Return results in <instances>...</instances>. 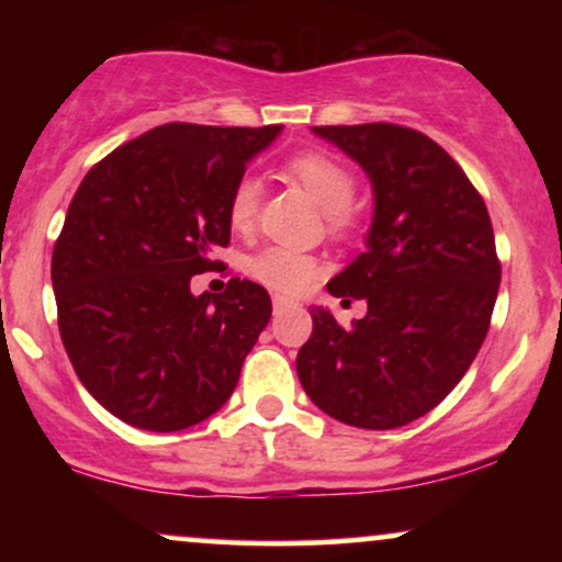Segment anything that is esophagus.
Wrapping results in <instances>:
<instances>
[{
	"instance_id": "1",
	"label": "esophagus",
	"mask_w": 562,
	"mask_h": 562,
	"mask_svg": "<svg viewBox=\"0 0 562 562\" xmlns=\"http://www.w3.org/2000/svg\"><path fill=\"white\" fill-rule=\"evenodd\" d=\"M272 303H274V312H282V308H288V306H295V301L285 299V295H274Z\"/></svg>"
}]
</instances>
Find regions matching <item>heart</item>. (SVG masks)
Returning <instances> with one entry per match:
<instances>
[{"label":"heart","instance_id":"1","mask_svg":"<svg viewBox=\"0 0 562 562\" xmlns=\"http://www.w3.org/2000/svg\"><path fill=\"white\" fill-rule=\"evenodd\" d=\"M288 171L299 179V184L314 203L325 211L333 227H344L348 222V205L353 200V177L344 164L319 150H306L290 158ZM261 203V182L254 173H243L229 192L227 218L235 232H250L256 227ZM250 274L263 285L282 290V293H306L317 285L322 267L314 256L288 248V245H269L248 261Z\"/></svg>","mask_w":562,"mask_h":562}]
</instances>
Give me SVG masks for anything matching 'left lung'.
<instances>
[{
  "instance_id": "1",
  "label": "left lung",
  "mask_w": 562,
  "mask_h": 562,
  "mask_svg": "<svg viewBox=\"0 0 562 562\" xmlns=\"http://www.w3.org/2000/svg\"><path fill=\"white\" fill-rule=\"evenodd\" d=\"M362 166L372 184L367 250L327 282L335 299H364L340 327L314 306L295 370L335 420L391 430L449 396L488 333L499 293L492 218L441 145L396 124L314 126Z\"/></svg>"
}]
</instances>
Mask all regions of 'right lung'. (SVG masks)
<instances>
[{"label":"right lung","instance_id":"1","mask_svg":"<svg viewBox=\"0 0 562 562\" xmlns=\"http://www.w3.org/2000/svg\"><path fill=\"white\" fill-rule=\"evenodd\" d=\"M282 126L164 124L83 177L53 250L57 325L76 375L111 415L173 434L235 391L272 301L250 280L192 295L227 245L229 192Z\"/></svg>","mask_w":562,"mask_h":562}]
</instances>
